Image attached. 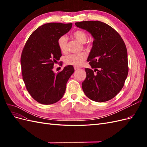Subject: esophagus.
<instances>
[{
	"instance_id": "obj_1",
	"label": "esophagus",
	"mask_w": 147,
	"mask_h": 147,
	"mask_svg": "<svg viewBox=\"0 0 147 147\" xmlns=\"http://www.w3.org/2000/svg\"><path fill=\"white\" fill-rule=\"evenodd\" d=\"M74 69L77 70L78 69H80V67H77V66H74Z\"/></svg>"
}]
</instances>
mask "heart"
I'll return each instance as SVG.
<instances>
[{
  "label": "heart",
  "mask_w": 147,
  "mask_h": 147,
  "mask_svg": "<svg viewBox=\"0 0 147 147\" xmlns=\"http://www.w3.org/2000/svg\"><path fill=\"white\" fill-rule=\"evenodd\" d=\"M73 37L82 43L86 42L88 38V34L86 32L82 30H78L75 31L73 34ZM57 45L62 53H66L67 51L68 47V38L67 35H61L57 40ZM88 47H90V43H86ZM87 58V54L84 52L80 53H74L70 54L65 57V63L68 65H72L74 66H80L83 64L84 61Z\"/></svg>",
  "instance_id": "b5f03b06"
}]
</instances>
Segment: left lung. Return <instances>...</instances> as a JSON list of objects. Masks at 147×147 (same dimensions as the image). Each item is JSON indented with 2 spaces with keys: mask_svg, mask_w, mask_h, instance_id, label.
<instances>
[{
  "mask_svg": "<svg viewBox=\"0 0 147 147\" xmlns=\"http://www.w3.org/2000/svg\"><path fill=\"white\" fill-rule=\"evenodd\" d=\"M75 24L94 37L87 59L92 69H85L86 77L82 84L83 92L96 102L113 99L121 90L128 74L125 43L116 30L103 22L85 21Z\"/></svg>",
  "mask_w": 147,
  "mask_h": 147,
  "instance_id": "1",
  "label": "left lung"
}]
</instances>
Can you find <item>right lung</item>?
Here are the masks:
<instances>
[{"mask_svg":"<svg viewBox=\"0 0 147 147\" xmlns=\"http://www.w3.org/2000/svg\"><path fill=\"white\" fill-rule=\"evenodd\" d=\"M72 24L50 23L38 27L26 42L21 56L23 79L32 98L44 105L59 101L66 83L74 72L71 65L55 74L53 71L61 55L57 40L67 33Z\"/></svg>","mask_w":147,"mask_h":147,"instance_id":"1","label":"right lung"}]
</instances>
